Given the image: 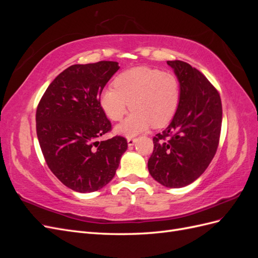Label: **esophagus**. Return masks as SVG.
<instances>
[{
    "instance_id": "34e87169",
    "label": "esophagus",
    "mask_w": 258,
    "mask_h": 258,
    "mask_svg": "<svg viewBox=\"0 0 258 258\" xmlns=\"http://www.w3.org/2000/svg\"><path fill=\"white\" fill-rule=\"evenodd\" d=\"M127 142H128V145H129V146H132V145H134V144L137 142V138H128Z\"/></svg>"
}]
</instances>
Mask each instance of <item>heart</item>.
Wrapping results in <instances>:
<instances>
[{
  "label": "heart",
  "mask_w": 258,
  "mask_h": 258,
  "mask_svg": "<svg viewBox=\"0 0 258 258\" xmlns=\"http://www.w3.org/2000/svg\"><path fill=\"white\" fill-rule=\"evenodd\" d=\"M179 103L176 76L157 69L137 67L116 76L114 87L100 95V104L114 121H119L130 110L132 114L117 132L135 136L152 126L163 127L173 118Z\"/></svg>",
  "instance_id": "heart-1"
}]
</instances>
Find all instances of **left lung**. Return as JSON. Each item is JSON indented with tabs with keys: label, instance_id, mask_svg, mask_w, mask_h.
Returning <instances> with one entry per match:
<instances>
[{
	"label": "left lung",
	"instance_id": "1",
	"mask_svg": "<svg viewBox=\"0 0 258 258\" xmlns=\"http://www.w3.org/2000/svg\"><path fill=\"white\" fill-rule=\"evenodd\" d=\"M174 69L181 93L172 121L153 138L147 162L151 175L161 185L179 188L205 172L220 143V93L196 68L181 60L167 61Z\"/></svg>",
	"mask_w": 258,
	"mask_h": 258
}]
</instances>
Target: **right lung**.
<instances>
[{
    "instance_id": "1",
    "label": "right lung",
    "mask_w": 258,
    "mask_h": 258,
    "mask_svg": "<svg viewBox=\"0 0 258 258\" xmlns=\"http://www.w3.org/2000/svg\"><path fill=\"white\" fill-rule=\"evenodd\" d=\"M118 69L114 61L71 66L38 102L36 134L45 161L75 191L92 192L110 183L128 147L120 136L98 141L112 130L100 95Z\"/></svg>"
}]
</instances>
